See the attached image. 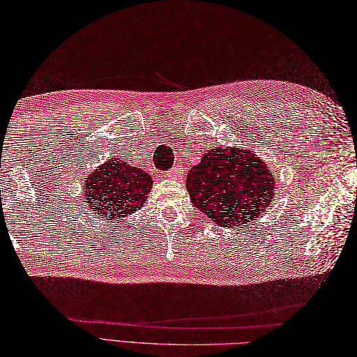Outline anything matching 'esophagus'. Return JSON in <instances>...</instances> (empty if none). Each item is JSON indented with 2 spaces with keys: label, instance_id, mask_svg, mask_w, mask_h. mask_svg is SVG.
Masks as SVG:
<instances>
[{
  "label": "esophagus",
  "instance_id": "34e87169",
  "mask_svg": "<svg viewBox=\"0 0 357 357\" xmlns=\"http://www.w3.org/2000/svg\"><path fill=\"white\" fill-rule=\"evenodd\" d=\"M180 172H181V166H180V165H176V166H172V168H171L169 171H165L163 176L168 177V178H172V177H177Z\"/></svg>",
  "mask_w": 357,
  "mask_h": 357
}]
</instances>
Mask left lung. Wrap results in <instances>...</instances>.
I'll return each mask as SVG.
<instances>
[{
  "label": "left lung",
  "instance_id": "1",
  "mask_svg": "<svg viewBox=\"0 0 357 357\" xmlns=\"http://www.w3.org/2000/svg\"><path fill=\"white\" fill-rule=\"evenodd\" d=\"M186 189L211 222L237 228L265 213L274 199V178L251 148H217L189 169Z\"/></svg>",
  "mask_w": 357,
  "mask_h": 357
}]
</instances>
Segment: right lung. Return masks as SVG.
<instances>
[{"label":"right lung","instance_id":"right-lung-1","mask_svg":"<svg viewBox=\"0 0 357 357\" xmlns=\"http://www.w3.org/2000/svg\"><path fill=\"white\" fill-rule=\"evenodd\" d=\"M152 178L126 160H107L86 181L84 199L101 220H117L146 205Z\"/></svg>","mask_w":357,"mask_h":357}]
</instances>
